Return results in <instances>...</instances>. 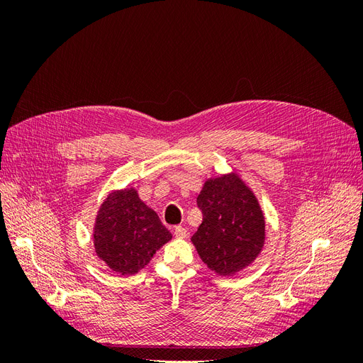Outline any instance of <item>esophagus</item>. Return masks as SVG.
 Segmentation results:
<instances>
[{"label":"esophagus","mask_w":363,"mask_h":363,"mask_svg":"<svg viewBox=\"0 0 363 363\" xmlns=\"http://www.w3.org/2000/svg\"><path fill=\"white\" fill-rule=\"evenodd\" d=\"M174 236L179 238V239H184L186 236H188V230H186L182 225H177V227L174 228Z\"/></svg>","instance_id":"34e87169"}]
</instances>
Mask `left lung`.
Instances as JSON below:
<instances>
[{"label":"left lung","instance_id":"8db88e82","mask_svg":"<svg viewBox=\"0 0 363 363\" xmlns=\"http://www.w3.org/2000/svg\"><path fill=\"white\" fill-rule=\"evenodd\" d=\"M196 204L203 223L192 242L212 271L232 276L260 255L265 242V218L255 194L236 174L207 180Z\"/></svg>","mask_w":363,"mask_h":363}]
</instances>
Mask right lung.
Masks as SVG:
<instances>
[{"label":"right lung","instance_id":"1","mask_svg":"<svg viewBox=\"0 0 363 363\" xmlns=\"http://www.w3.org/2000/svg\"><path fill=\"white\" fill-rule=\"evenodd\" d=\"M157 213L135 189L112 192L101 204L94 228L98 257L115 272L136 274L171 239Z\"/></svg>","mask_w":363,"mask_h":363}]
</instances>
